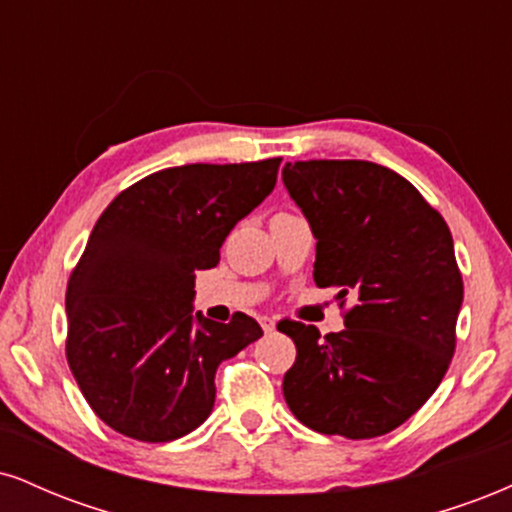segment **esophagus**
Wrapping results in <instances>:
<instances>
[{
	"label": "esophagus",
	"instance_id": "1",
	"mask_svg": "<svg viewBox=\"0 0 512 512\" xmlns=\"http://www.w3.org/2000/svg\"><path fill=\"white\" fill-rule=\"evenodd\" d=\"M260 325H262L264 332H272L274 330V320H272V317H260Z\"/></svg>",
	"mask_w": 512,
	"mask_h": 512
}]
</instances>
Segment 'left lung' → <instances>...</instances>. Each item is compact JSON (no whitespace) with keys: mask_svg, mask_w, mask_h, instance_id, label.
<instances>
[{"mask_svg":"<svg viewBox=\"0 0 512 512\" xmlns=\"http://www.w3.org/2000/svg\"><path fill=\"white\" fill-rule=\"evenodd\" d=\"M284 185L317 238L315 284L337 289L344 330L281 320L296 344L284 397L301 424L351 440L385 436L424 407L457 344L462 274L450 228L395 170L296 161Z\"/></svg>","mask_w":512,"mask_h":512,"instance_id":"8db88e82","label":"left lung"}]
</instances>
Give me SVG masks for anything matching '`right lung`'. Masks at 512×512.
Instances as JSON below:
<instances>
[{
    "instance_id": "add662e5",
    "label": "right lung",
    "mask_w": 512,
    "mask_h": 512,
    "mask_svg": "<svg viewBox=\"0 0 512 512\" xmlns=\"http://www.w3.org/2000/svg\"><path fill=\"white\" fill-rule=\"evenodd\" d=\"M281 158L190 163L122 190L67 284V363L88 407L122 436L168 443L211 414L221 361L262 337L245 313L192 315L195 272L274 190Z\"/></svg>"
}]
</instances>
